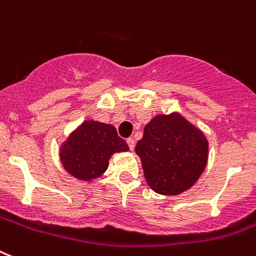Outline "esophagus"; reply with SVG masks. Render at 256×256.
Listing matches in <instances>:
<instances>
[{"instance_id":"obj_1","label":"esophagus","mask_w":256,"mask_h":256,"mask_svg":"<svg viewBox=\"0 0 256 256\" xmlns=\"http://www.w3.org/2000/svg\"><path fill=\"white\" fill-rule=\"evenodd\" d=\"M126 143H128V148H130V150H134V147H135V142H134V139L132 138H128V140H126Z\"/></svg>"}]
</instances>
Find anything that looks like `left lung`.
Returning a JSON list of instances; mask_svg holds the SVG:
<instances>
[{"label": "left lung", "mask_w": 256, "mask_h": 256, "mask_svg": "<svg viewBox=\"0 0 256 256\" xmlns=\"http://www.w3.org/2000/svg\"><path fill=\"white\" fill-rule=\"evenodd\" d=\"M135 152L152 190L161 195H178L188 190L204 170L208 142L181 114H160L146 124Z\"/></svg>", "instance_id": "obj_1"}]
</instances>
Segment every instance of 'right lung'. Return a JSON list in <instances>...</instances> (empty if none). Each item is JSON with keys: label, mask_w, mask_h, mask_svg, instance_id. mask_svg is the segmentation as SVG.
<instances>
[{"label": "right lung", "mask_w": 256, "mask_h": 256, "mask_svg": "<svg viewBox=\"0 0 256 256\" xmlns=\"http://www.w3.org/2000/svg\"><path fill=\"white\" fill-rule=\"evenodd\" d=\"M128 151L112 124L84 121L61 146L64 168L82 181L100 177L108 169V161L116 152Z\"/></svg>", "instance_id": "right-lung-1"}]
</instances>
